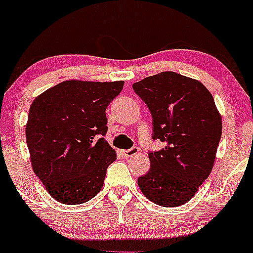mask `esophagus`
Instances as JSON below:
<instances>
[{"label": "esophagus", "instance_id": "obj_1", "mask_svg": "<svg viewBox=\"0 0 253 253\" xmlns=\"http://www.w3.org/2000/svg\"><path fill=\"white\" fill-rule=\"evenodd\" d=\"M138 151H139L138 147L134 146V147H132V149H129V150L123 151V153H124V157H126V158H129V157H133L134 155H136V153H138Z\"/></svg>", "mask_w": 253, "mask_h": 253}]
</instances>
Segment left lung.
<instances>
[{
  "mask_svg": "<svg viewBox=\"0 0 253 253\" xmlns=\"http://www.w3.org/2000/svg\"><path fill=\"white\" fill-rule=\"evenodd\" d=\"M152 115V139L164 149L150 151L151 168L138 185L163 207L184 205L210 176L222 132L214 98L199 81L164 71L133 84Z\"/></svg>",
  "mask_w": 253,
  "mask_h": 253,
  "instance_id": "1",
  "label": "left lung"
}]
</instances>
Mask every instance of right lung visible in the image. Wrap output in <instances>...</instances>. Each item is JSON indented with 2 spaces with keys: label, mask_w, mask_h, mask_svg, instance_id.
<instances>
[{
  "label": "right lung",
  "mask_w": 253,
  "mask_h": 253,
  "mask_svg": "<svg viewBox=\"0 0 253 253\" xmlns=\"http://www.w3.org/2000/svg\"><path fill=\"white\" fill-rule=\"evenodd\" d=\"M123 88V81H65L31 104L26 141L32 168L58 202L84 203L102 188L117 159L104 140L106 109Z\"/></svg>",
  "instance_id": "1"
}]
</instances>
